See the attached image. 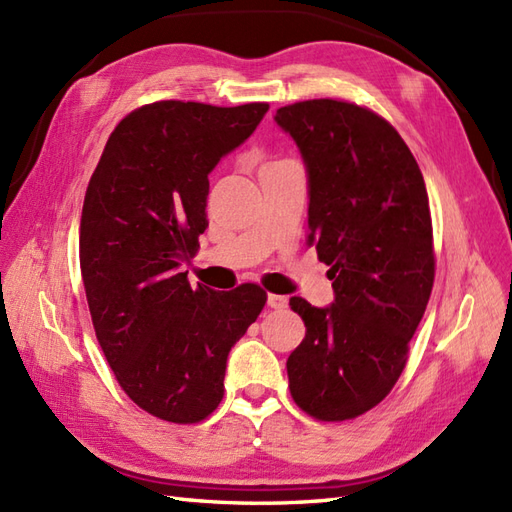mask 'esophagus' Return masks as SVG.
Returning <instances> with one entry per match:
<instances>
[{
	"label": "esophagus",
	"instance_id": "1",
	"mask_svg": "<svg viewBox=\"0 0 512 512\" xmlns=\"http://www.w3.org/2000/svg\"><path fill=\"white\" fill-rule=\"evenodd\" d=\"M268 307L270 309H285L287 307V296L268 294Z\"/></svg>",
	"mask_w": 512,
	"mask_h": 512
}]
</instances>
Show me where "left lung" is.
<instances>
[{
    "label": "left lung",
    "instance_id": "1",
    "mask_svg": "<svg viewBox=\"0 0 512 512\" xmlns=\"http://www.w3.org/2000/svg\"><path fill=\"white\" fill-rule=\"evenodd\" d=\"M274 121L303 155L309 235L335 300L290 307L307 331L287 359L294 402L322 422L374 409L400 378L435 281L426 183L385 119L348 101L311 99Z\"/></svg>",
    "mask_w": 512,
    "mask_h": 512
}]
</instances>
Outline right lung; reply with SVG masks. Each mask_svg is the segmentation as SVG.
I'll return each mask as SVG.
<instances>
[{"label":"right lung","instance_id":"obj_1","mask_svg":"<svg viewBox=\"0 0 512 512\" xmlns=\"http://www.w3.org/2000/svg\"><path fill=\"white\" fill-rule=\"evenodd\" d=\"M266 112L149 103L116 125L88 183L80 268L99 346L127 396L166 422L216 409L229 350L266 305L255 283L214 292L179 272L207 229V175Z\"/></svg>","mask_w":512,"mask_h":512}]
</instances>
